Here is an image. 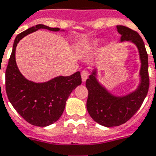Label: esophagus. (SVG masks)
<instances>
[{
    "label": "esophagus",
    "instance_id": "1",
    "mask_svg": "<svg viewBox=\"0 0 156 156\" xmlns=\"http://www.w3.org/2000/svg\"><path fill=\"white\" fill-rule=\"evenodd\" d=\"M88 76H89V72H87V71H83V72H81L82 81L83 82L86 81V80L88 79Z\"/></svg>",
    "mask_w": 156,
    "mask_h": 156
}]
</instances>
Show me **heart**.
Here are the masks:
<instances>
[{"instance_id": "b5f03b06", "label": "heart", "mask_w": 156, "mask_h": 156, "mask_svg": "<svg viewBox=\"0 0 156 156\" xmlns=\"http://www.w3.org/2000/svg\"><path fill=\"white\" fill-rule=\"evenodd\" d=\"M101 42H102V41H101L100 39L91 40V41H89L87 42L86 44H84V50H86V51H89V52L93 51V50L98 49V48L100 46Z\"/></svg>"}]
</instances>
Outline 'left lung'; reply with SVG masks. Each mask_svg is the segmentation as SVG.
I'll return each mask as SVG.
<instances>
[{
  "label": "left lung",
  "mask_w": 156,
  "mask_h": 156,
  "mask_svg": "<svg viewBox=\"0 0 156 156\" xmlns=\"http://www.w3.org/2000/svg\"><path fill=\"white\" fill-rule=\"evenodd\" d=\"M119 41H130L137 46L141 60L140 83L132 93L116 96L110 93L97 79V69L92 72L85 85L89 91L87 111L95 122L105 127L119 126L127 122L138 111L149 89L148 55L144 42L137 32L127 27L118 25Z\"/></svg>",
  "instance_id": "1"
}]
</instances>
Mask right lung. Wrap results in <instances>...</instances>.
I'll return each mask as SVG.
<instances>
[{
    "instance_id": "obj_1",
    "label": "right lung",
    "mask_w": 156,
    "mask_h": 156,
    "mask_svg": "<svg viewBox=\"0 0 156 156\" xmlns=\"http://www.w3.org/2000/svg\"><path fill=\"white\" fill-rule=\"evenodd\" d=\"M43 28L60 31L58 27L38 24L18 35L5 71V90L9 102L27 122L39 127L54 124L61 117L71 93L81 84L80 72L69 76L54 77L43 83L28 80L19 72L15 60L17 44L27 35Z\"/></svg>"
}]
</instances>
